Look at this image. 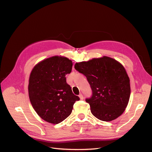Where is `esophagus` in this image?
Instances as JSON below:
<instances>
[{
    "mask_svg": "<svg viewBox=\"0 0 152 152\" xmlns=\"http://www.w3.org/2000/svg\"><path fill=\"white\" fill-rule=\"evenodd\" d=\"M79 97H80V99H81V100H82V99H83V98H83V95L81 93V94H80V95H79Z\"/></svg>",
    "mask_w": 152,
    "mask_h": 152,
    "instance_id": "obj_1",
    "label": "esophagus"
}]
</instances>
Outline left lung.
Segmentation results:
<instances>
[{
	"mask_svg": "<svg viewBox=\"0 0 152 152\" xmlns=\"http://www.w3.org/2000/svg\"><path fill=\"white\" fill-rule=\"evenodd\" d=\"M75 68L85 75L92 96L86 98L91 113L98 119L110 121L120 116L130 96V79L125 67L107 56L76 63Z\"/></svg>",
	"mask_w": 152,
	"mask_h": 152,
	"instance_id": "8db88e82",
	"label": "left lung"
}]
</instances>
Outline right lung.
Here are the masks:
<instances>
[{"label": "right lung", "mask_w": 152, "mask_h": 152, "mask_svg": "<svg viewBox=\"0 0 152 152\" xmlns=\"http://www.w3.org/2000/svg\"><path fill=\"white\" fill-rule=\"evenodd\" d=\"M68 58L53 56L37 64L29 80V96L37 115L47 122L58 124L71 113L80 98L73 94L66 75L72 70Z\"/></svg>", "instance_id": "1"}]
</instances>
